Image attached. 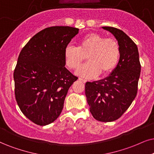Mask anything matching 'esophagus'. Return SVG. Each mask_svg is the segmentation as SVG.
Returning <instances> with one entry per match:
<instances>
[{
    "instance_id": "esophagus-1",
    "label": "esophagus",
    "mask_w": 154,
    "mask_h": 154,
    "mask_svg": "<svg viewBox=\"0 0 154 154\" xmlns=\"http://www.w3.org/2000/svg\"><path fill=\"white\" fill-rule=\"evenodd\" d=\"M79 80H80V81L82 82H84V83H85V82H87L86 79H82V78H79Z\"/></svg>"
}]
</instances>
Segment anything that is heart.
Segmentation results:
<instances>
[{
  "label": "heart",
  "instance_id": "heart-1",
  "mask_svg": "<svg viewBox=\"0 0 154 154\" xmlns=\"http://www.w3.org/2000/svg\"><path fill=\"white\" fill-rule=\"evenodd\" d=\"M65 62L69 69H77L86 59L88 63L78 69L82 77H94L101 73L106 75L114 70L120 57V47L115 39L106 38L90 33L78 41V47L67 45L65 49Z\"/></svg>",
  "mask_w": 154,
  "mask_h": 154
}]
</instances>
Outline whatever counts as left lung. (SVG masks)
I'll list each match as a JSON object with an SVG mask.
<instances>
[{
    "mask_svg": "<svg viewBox=\"0 0 154 154\" xmlns=\"http://www.w3.org/2000/svg\"><path fill=\"white\" fill-rule=\"evenodd\" d=\"M119 42V63L106 78L85 84V94L93 117L102 122L118 119L127 110L137 94L141 64L137 45L123 31L102 27Z\"/></svg>",
    "mask_w": 154,
    "mask_h": 154,
    "instance_id": "8db88e82",
    "label": "left lung"
}]
</instances>
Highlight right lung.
<instances>
[{
    "label": "right lung",
    "mask_w": 154,
    "mask_h": 154,
    "mask_svg": "<svg viewBox=\"0 0 154 154\" xmlns=\"http://www.w3.org/2000/svg\"><path fill=\"white\" fill-rule=\"evenodd\" d=\"M79 32L53 26L38 32L21 50L13 77L15 100L23 114L40 126L61 114L68 89L78 77L66 68L65 49Z\"/></svg>",
    "instance_id": "1"
}]
</instances>
